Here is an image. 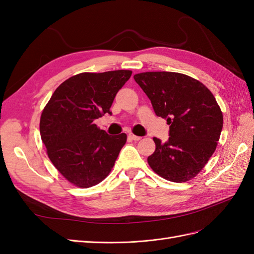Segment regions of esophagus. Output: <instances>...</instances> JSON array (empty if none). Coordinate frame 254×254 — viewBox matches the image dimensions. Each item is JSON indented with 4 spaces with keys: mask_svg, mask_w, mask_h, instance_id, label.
<instances>
[{
    "mask_svg": "<svg viewBox=\"0 0 254 254\" xmlns=\"http://www.w3.org/2000/svg\"><path fill=\"white\" fill-rule=\"evenodd\" d=\"M128 138H131L132 140H140L141 139V137L140 136H136V135H134L133 133H129L128 134Z\"/></svg>",
    "mask_w": 254,
    "mask_h": 254,
    "instance_id": "34e87169",
    "label": "esophagus"
}]
</instances>
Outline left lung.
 <instances>
[{"label":"left lung","instance_id":"left-lung-1","mask_svg":"<svg viewBox=\"0 0 254 254\" xmlns=\"http://www.w3.org/2000/svg\"><path fill=\"white\" fill-rule=\"evenodd\" d=\"M134 79L156 116L169 125L167 141L153 138L150 167L171 182L190 181L206 165L219 140L223 117L215 97L197 79L177 72H142Z\"/></svg>","mask_w":254,"mask_h":254}]
</instances>
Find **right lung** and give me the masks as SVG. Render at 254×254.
<instances>
[{"mask_svg":"<svg viewBox=\"0 0 254 254\" xmlns=\"http://www.w3.org/2000/svg\"><path fill=\"white\" fill-rule=\"evenodd\" d=\"M132 71L84 72L62 83L43 108L40 136L50 161L63 177L81 188L99 184L110 175L127 134L112 136L96 119L111 106Z\"/></svg>","mask_w":254,"mask_h":254,"instance_id":"1","label":"right lung"}]
</instances>
